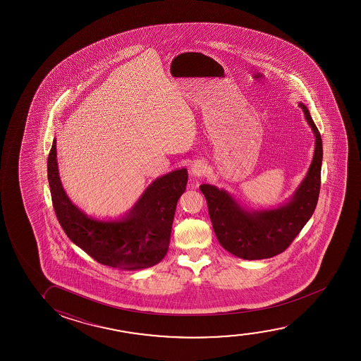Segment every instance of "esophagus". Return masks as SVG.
<instances>
[{
	"label": "esophagus",
	"instance_id": "esophagus-1",
	"mask_svg": "<svg viewBox=\"0 0 361 361\" xmlns=\"http://www.w3.org/2000/svg\"><path fill=\"white\" fill-rule=\"evenodd\" d=\"M206 171V166L202 161H195V163L190 166V173L193 178H200L202 176L203 173Z\"/></svg>",
	"mask_w": 361,
	"mask_h": 361
}]
</instances>
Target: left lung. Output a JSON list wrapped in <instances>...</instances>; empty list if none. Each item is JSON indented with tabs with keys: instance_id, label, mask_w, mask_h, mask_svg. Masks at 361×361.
<instances>
[{
	"instance_id": "left-lung-1",
	"label": "left lung",
	"mask_w": 361,
	"mask_h": 361,
	"mask_svg": "<svg viewBox=\"0 0 361 361\" xmlns=\"http://www.w3.org/2000/svg\"><path fill=\"white\" fill-rule=\"evenodd\" d=\"M298 106L316 137V147L306 178L288 201L270 209H247L223 188L209 183L200 186L218 242L240 259L260 260L285 252L316 209L323 159L321 134L306 106Z\"/></svg>"
}]
</instances>
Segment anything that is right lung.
Returning a JSON list of instances; mask_svg holds the SVG:
<instances>
[{
  "label": "right lung",
  "mask_w": 361,
  "mask_h": 361,
  "mask_svg": "<svg viewBox=\"0 0 361 361\" xmlns=\"http://www.w3.org/2000/svg\"><path fill=\"white\" fill-rule=\"evenodd\" d=\"M186 169L154 180L124 216L99 221L89 217L70 201L60 181L56 139L48 157V181L60 226L71 242L106 267L142 270L166 255L178 198L185 192Z\"/></svg>",
  "instance_id": "obj_1"
}]
</instances>
